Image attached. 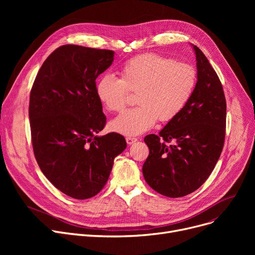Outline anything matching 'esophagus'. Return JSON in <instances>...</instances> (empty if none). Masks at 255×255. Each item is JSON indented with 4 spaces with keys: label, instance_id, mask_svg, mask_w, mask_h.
<instances>
[{
    "label": "esophagus",
    "instance_id": "obj_1",
    "mask_svg": "<svg viewBox=\"0 0 255 255\" xmlns=\"http://www.w3.org/2000/svg\"><path fill=\"white\" fill-rule=\"evenodd\" d=\"M126 141L129 145H131V144L134 143L135 141H137V138H135V137H126Z\"/></svg>",
    "mask_w": 255,
    "mask_h": 255
}]
</instances>
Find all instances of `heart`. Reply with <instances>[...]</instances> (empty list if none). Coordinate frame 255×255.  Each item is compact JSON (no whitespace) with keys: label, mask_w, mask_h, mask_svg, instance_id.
<instances>
[{"label":"heart","mask_w":255,"mask_h":255,"mask_svg":"<svg viewBox=\"0 0 255 255\" xmlns=\"http://www.w3.org/2000/svg\"><path fill=\"white\" fill-rule=\"evenodd\" d=\"M196 70L189 64L175 62L154 53L127 62L121 77L104 74L96 84V95L110 112H120L126 104L128 91L137 93L134 109L127 110L110 123V128L126 136L151 129L157 119L168 122L176 118L192 96Z\"/></svg>","instance_id":"b5f03b06"}]
</instances>
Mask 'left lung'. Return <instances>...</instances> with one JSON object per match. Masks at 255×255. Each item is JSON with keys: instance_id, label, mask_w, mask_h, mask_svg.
Returning a JSON list of instances; mask_svg holds the SVG:
<instances>
[{"instance_id": "left-lung-1", "label": "left lung", "mask_w": 255, "mask_h": 255, "mask_svg": "<svg viewBox=\"0 0 255 255\" xmlns=\"http://www.w3.org/2000/svg\"><path fill=\"white\" fill-rule=\"evenodd\" d=\"M197 82L190 100L159 134L144 142L150 154L142 166L145 182L168 197L190 194L210 177L222 152L226 102L220 79L204 52L191 44Z\"/></svg>"}]
</instances>
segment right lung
<instances>
[{
  "label": "right lung",
  "instance_id": "obj_1",
  "mask_svg": "<svg viewBox=\"0 0 255 255\" xmlns=\"http://www.w3.org/2000/svg\"><path fill=\"white\" fill-rule=\"evenodd\" d=\"M114 57L113 50L60 46L44 61L31 90L29 117L37 163L56 188L75 199L102 190L115 157L127 146L119 133L95 135L106 122L96 78Z\"/></svg>",
  "mask_w": 255,
  "mask_h": 255
}]
</instances>
